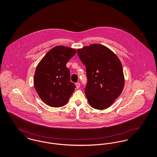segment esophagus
Returning <instances> with one entry per match:
<instances>
[{
    "instance_id": "34e87169",
    "label": "esophagus",
    "mask_w": 157,
    "mask_h": 157,
    "mask_svg": "<svg viewBox=\"0 0 157 157\" xmlns=\"http://www.w3.org/2000/svg\"><path fill=\"white\" fill-rule=\"evenodd\" d=\"M75 85H76V88H77V89H78V88H79V87H80V83L77 82V83H75Z\"/></svg>"
}]
</instances>
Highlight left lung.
<instances>
[{"label": "left lung", "mask_w": 157, "mask_h": 157, "mask_svg": "<svg viewBox=\"0 0 157 157\" xmlns=\"http://www.w3.org/2000/svg\"><path fill=\"white\" fill-rule=\"evenodd\" d=\"M77 53L86 67L85 93L89 104L97 109L108 108L120 96L124 86L120 60L107 47L97 44L78 49Z\"/></svg>", "instance_id": "left-lung-1"}]
</instances>
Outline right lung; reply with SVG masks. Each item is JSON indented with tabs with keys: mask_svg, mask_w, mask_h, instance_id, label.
Masks as SVG:
<instances>
[{
	"mask_svg": "<svg viewBox=\"0 0 157 157\" xmlns=\"http://www.w3.org/2000/svg\"><path fill=\"white\" fill-rule=\"evenodd\" d=\"M75 53L74 49L56 46L46 53L37 65L34 86L46 104L63 106L74 92L76 86L71 82L70 71L66 65Z\"/></svg>",
	"mask_w": 157,
	"mask_h": 157,
	"instance_id": "right-lung-1",
	"label": "right lung"
}]
</instances>
